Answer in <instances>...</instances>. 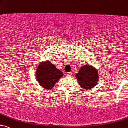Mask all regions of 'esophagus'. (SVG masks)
<instances>
[{
    "label": "esophagus",
    "instance_id": "34e87169",
    "mask_svg": "<svg viewBox=\"0 0 128 128\" xmlns=\"http://www.w3.org/2000/svg\"><path fill=\"white\" fill-rule=\"evenodd\" d=\"M66 74H67L68 76H71V75H72V73H71V72H68V73H66Z\"/></svg>",
    "mask_w": 128,
    "mask_h": 128
}]
</instances>
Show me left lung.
<instances>
[{
	"instance_id": "1",
	"label": "left lung",
	"mask_w": 128,
	"mask_h": 128,
	"mask_svg": "<svg viewBox=\"0 0 128 128\" xmlns=\"http://www.w3.org/2000/svg\"><path fill=\"white\" fill-rule=\"evenodd\" d=\"M79 84L84 89L92 88L98 82L97 71L92 66L84 65L79 69V72L76 74Z\"/></svg>"
}]
</instances>
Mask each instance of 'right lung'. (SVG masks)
Returning a JSON list of instances; mask_svg holds the SVG:
<instances>
[{
	"instance_id": "obj_1",
	"label": "right lung",
	"mask_w": 128,
	"mask_h": 128,
	"mask_svg": "<svg viewBox=\"0 0 128 128\" xmlns=\"http://www.w3.org/2000/svg\"><path fill=\"white\" fill-rule=\"evenodd\" d=\"M62 76L63 73L50 62L40 63L36 70L38 81L46 89H52Z\"/></svg>"
}]
</instances>
